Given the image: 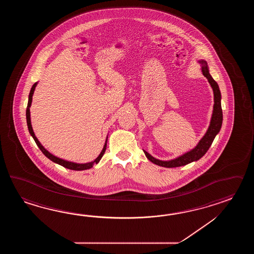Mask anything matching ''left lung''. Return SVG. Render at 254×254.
<instances>
[{
	"label": "left lung",
	"instance_id": "8db88e82",
	"mask_svg": "<svg viewBox=\"0 0 254 254\" xmlns=\"http://www.w3.org/2000/svg\"><path fill=\"white\" fill-rule=\"evenodd\" d=\"M198 63L201 66L202 74L207 78V80L211 84L212 91H213L214 104H213V110H212L210 125L208 127L205 134L203 135V137L200 139L198 144L195 146L193 149L185 152L181 156L176 157L173 160H169V161L158 160L156 158L151 156L149 152L143 150L148 160L159 166L165 168L180 167V166H184L188 163L200 160V158L203 156L207 151L209 150L216 135L219 133V131L221 129V125H222V110H221V95L220 88H219L218 83L213 80V78L211 77L209 72V67L207 64V62L204 60H200V61H198Z\"/></svg>",
	"mask_w": 254,
	"mask_h": 254
}]
</instances>
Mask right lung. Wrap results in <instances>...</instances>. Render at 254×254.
<instances>
[{
    "label": "right lung",
    "instance_id": "1",
    "mask_svg": "<svg viewBox=\"0 0 254 254\" xmlns=\"http://www.w3.org/2000/svg\"><path fill=\"white\" fill-rule=\"evenodd\" d=\"M37 83H38V82H35V83L33 84V87H32V89H31V92H30V94H29V99H28L27 109H26V121H27L28 129H29L30 134L33 136V140H35L36 144H37V146L40 148V150L43 151V154L47 157L48 159H50L52 162H55V163H57V164H60V165H62V166H64V168H67V169L73 170V171H83V170L91 169L94 164H97L98 162H100V160L102 159V157L103 156V154H104V152H105V150H106V146H107L108 136H107L106 140H105V143H104V146H103V151H101V153L99 154V156H98L94 161H92V162H86V163H76V162H69V161H65V160H63V159H61V158L54 156V154H52L51 152H49V151L42 145V143L39 141L37 137L34 134L33 127H32V123H31L30 107H31V105H32L33 92H34V90H35V87L37 85Z\"/></svg>",
    "mask_w": 254,
    "mask_h": 254
}]
</instances>
